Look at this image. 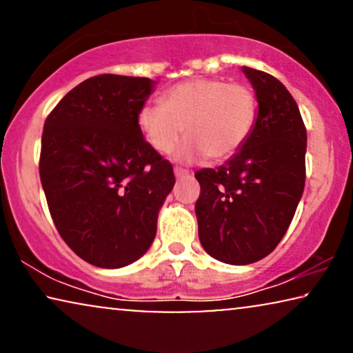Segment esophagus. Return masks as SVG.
Segmentation results:
<instances>
[{
  "instance_id": "34e87169",
  "label": "esophagus",
  "mask_w": 353,
  "mask_h": 353,
  "mask_svg": "<svg viewBox=\"0 0 353 353\" xmlns=\"http://www.w3.org/2000/svg\"><path fill=\"white\" fill-rule=\"evenodd\" d=\"M175 176L176 178L191 176V170H186V168H181V167H175Z\"/></svg>"
}]
</instances>
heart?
I'll return each mask as SVG.
<instances>
[{
  "label": "heart",
  "instance_id": "1",
  "mask_svg": "<svg viewBox=\"0 0 353 353\" xmlns=\"http://www.w3.org/2000/svg\"><path fill=\"white\" fill-rule=\"evenodd\" d=\"M257 98L249 86L220 79H192L172 86L163 104H146L138 125L146 141L161 154L173 151L183 132L188 141L181 159L205 156L225 161L234 156L252 133Z\"/></svg>",
  "mask_w": 353,
  "mask_h": 353
}]
</instances>
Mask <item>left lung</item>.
Returning <instances> with one entry per match:
<instances>
[{"label": "left lung", "instance_id": "8db88e82", "mask_svg": "<svg viewBox=\"0 0 353 353\" xmlns=\"http://www.w3.org/2000/svg\"><path fill=\"white\" fill-rule=\"evenodd\" d=\"M259 115L244 146L216 168L196 172L202 248L231 265L267 257L291 225L305 186L307 130L297 103L267 72L243 67Z\"/></svg>", "mask_w": 353, "mask_h": 353}]
</instances>
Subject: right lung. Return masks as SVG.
Wrapping results in <instances>:
<instances>
[{
  "instance_id": "1",
  "label": "right lung",
  "mask_w": 353,
  "mask_h": 353,
  "mask_svg": "<svg viewBox=\"0 0 353 353\" xmlns=\"http://www.w3.org/2000/svg\"><path fill=\"white\" fill-rule=\"evenodd\" d=\"M156 81L96 75L46 117L40 178L65 244L94 267L120 268L146 254L175 185L172 163L146 139L138 114Z\"/></svg>"
}]
</instances>
